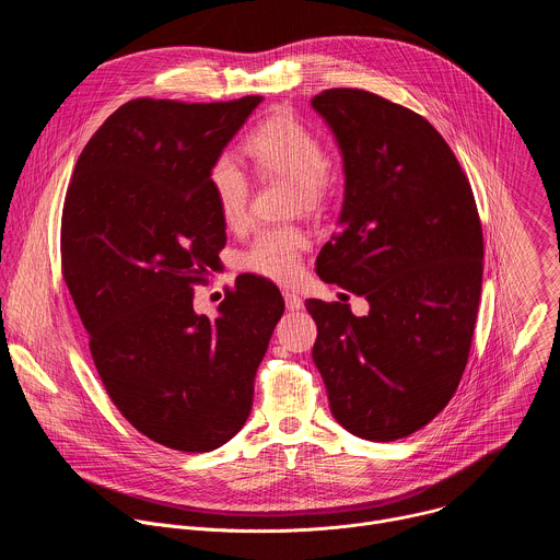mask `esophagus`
Segmentation results:
<instances>
[{
  "label": "esophagus",
  "mask_w": 560,
  "mask_h": 560,
  "mask_svg": "<svg viewBox=\"0 0 560 560\" xmlns=\"http://www.w3.org/2000/svg\"><path fill=\"white\" fill-rule=\"evenodd\" d=\"M283 301H285V307H288L290 312H294V310H301V307H303V299H301L299 294L290 292V290H285V292H283Z\"/></svg>",
  "instance_id": "34e87169"
}]
</instances>
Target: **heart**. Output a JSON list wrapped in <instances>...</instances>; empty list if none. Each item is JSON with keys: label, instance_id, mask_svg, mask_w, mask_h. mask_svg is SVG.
I'll return each instance as SVG.
<instances>
[{"label": "heart", "instance_id": "obj_1", "mask_svg": "<svg viewBox=\"0 0 560 560\" xmlns=\"http://www.w3.org/2000/svg\"><path fill=\"white\" fill-rule=\"evenodd\" d=\"M246 152L264 177H281L292 186V201L307 212L322 210L332 195L328 150L314 130L290 113L259 121L246 135ZM208 190L217 214L228 228H242L248 219L250 179L230 152L217 154L208 166ZM307 238L299 228H266L242 253V268L272 281H290L301 268Z\"/></svg>", "mask_w": 560, "mask_h": 560}]
</instances>
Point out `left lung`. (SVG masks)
<instances>
[{
    "label": "left lung",
    "mask_w": 560,
    "mask_h": 560,
    "mask_svg": "<svg viewBox=\"0 0 560 560\" xmlns=\"http://www.w3.org/2000/svg\"><path fill=\"white\" fill-rule=\"evenodd\" d=\"M312 108L332 128L346 171L341 230L316 275L370 303L305 301L312 359L335 419L365 441L428 425L467 365L483 283V230L471 186L439 130L415 110L359 89Z\"/></svg>",
    "instance_id": "obj_1"
}]
</instances>
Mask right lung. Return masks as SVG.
<instances>
[{
	"label": "right lung",
	"mask_w": 560,
	"mask_h": 560,
	"mask_svg": "<svg viewBox=\"0 0 560 560\" xmlns=\"http://www.w3.org/2000/svg\"><path fill=\"white\" fill-rule=\"evenodd\" d=\"M264 97L132 100L77 159L61 212V272L100 378L150 441L210 452L244 428L257 368L283 314L244 275L208 318L192 307L225 246L208 166Z\"/></svg>",
	"instance_id": "add662e5"
}]
</instances>
